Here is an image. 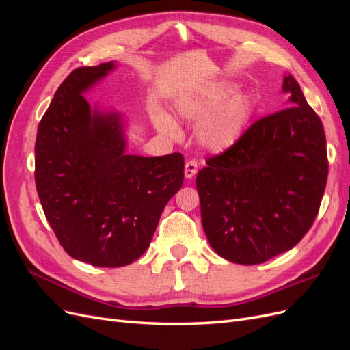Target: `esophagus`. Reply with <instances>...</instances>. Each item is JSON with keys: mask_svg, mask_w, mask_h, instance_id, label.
Returning a JSON list of instances; mask_svg holds the SVG:
<instances>
[{"mask_svg": "<svg viewBox=\"0 0 350 350\" xmlns=\"http://www.w3.org/2000/svg\"><path fill=\"white\" fill-rule=\"evenodd\" d=\"M197 169H198V165L196 161H188L185 163V167H184V175L187 179H191L196 174H197Z\"/></svg>", "mask_w": 350, "mask_h": 350, "instance_id": "1", "label": "esophagus"}]
</instances>
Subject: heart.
<instances>
[{"instance_id": "b5f03b06", "label": "heart", "mask_w": 350, "mask_h": 350, "mask_svg": "<svg viewBox=\"0 0 350 350\" xmlns=\"http://www.w3.org/2000/svg\"><path fill=\"white\" fill-rule=\"evenodd\" d=\"M237 90V84L230 81H219L216 84L200 88L193 93H188L185 96L179 98L175 103L176 113L184 120L198 121L213 111L219 103L229 98ZM252 105L245 94L230 98L221 107H219L213 113H211L198 129V142L206 149L213 152H221L234 146L242 131L245 130V125L250 120ZM153 122L159 130L176 135L178 126L172 121L171 116H167L162 111L153 112Z\"/></svg>"}]
</instances>
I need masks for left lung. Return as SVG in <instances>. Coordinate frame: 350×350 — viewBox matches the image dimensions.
I'll return each mask as SVG.
<instances>
[{
  "label": "left lung",
  "instance_id": "left-lung-1",
  "mask_svg": "<svg viewBox=\"0 0 350 350\" xmlns=\"http://www.w3.org/2000/svg\"><path fill=\"white\" fill-rule=\"evenodd\" d=\"M286 108L254 122L197 174L201 224L220 257L261 264L298 243L319 213L328 162L325 134L291 74Z\"/></svg>",
  "mask_w": 350,
  "mask_h": 350
}]
</instances>
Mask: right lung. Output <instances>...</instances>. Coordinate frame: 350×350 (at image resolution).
Wrapping results in <instances>:
<instances>
[{
	"mask_svg": "<svg viewBox=\"0 0 350 350\" xmlns=\"http://www.w3.org/2000/svg\"><path fill=\"white\" fill-rule=\"evenodd\" d=\"M115 62L76 68L38 126L35 181L52 230L72 258L122 267L149 248L166 203L183 187L184 156L125 153L120 112L83 96Z\"/></svg>",
	"mask_w": 350,
	"mask_h": 350,
	"instance_id": "obj_1",
	"label": "right lung"
}]
</instances>
